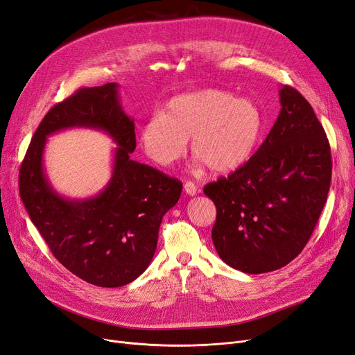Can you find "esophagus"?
<instances>
[{"instance_id":"1","label":"esophagus","mask_w":355,"mask_h":355,"mask_svg":"<svg viewBox=\"0 0 355 355\" xmlns=\"http://www.w3.org/2000/svg\"><path fill=\"white\" fill-rule=\"evenodd\" d=\"M184 191H186L189 196H196L197 194V186L191 181H187L184 184Z\"/></svg>"}]
</instances>
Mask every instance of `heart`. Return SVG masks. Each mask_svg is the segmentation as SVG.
Here are the masks:
<instances>
[{
  "label": "heart",
  "instance_id": "b5f03b06",
  "mask_svg": "<svg viewBox=\"0 0 355 355\" xmlns=\"http://www.w3.org/2000/svg\"><path fill=\"white\" fill-rule=\"evenodd\" d=\"M264 133L259 105L226 89L206 88L174 97L165 114H155L141 129L146 155L168 166L187 150L214 173L235 171L251 159Z\"/></svg>",
  "mask_w": 355,
  "mask_h": 355
}]
</instances>
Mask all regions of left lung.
I'll list each match as a JSON object with an SVG mask.
<instances>
[{"label":"left lung","instance_id":"1","mask_svg":"<svg viewBox=\"0 0 355 355\" xmlns=\"http://www.w3.org/2000/svg\"><path fill=\"white\" fill-rule=\"evenodd\" d=\"M282 110L251 159L205 187L216 206L211 239L229 267L279 270L309 241L331 186V148L312 105L288 85Z\"/></svg>","mask_w":355,"mask_h":355}]
</instances>
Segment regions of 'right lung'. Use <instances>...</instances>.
<instances>
[{
    "label": "right lung",
    "mask_w": 355,
    "mask_h": 355,
    "mask_svg": "<svg viewBox=\"0 0 355 355\" xmlns=\"http://www.w3.org/2000/svg\"><path fill=\"white\" fill-rule=\"evenodd\" d=\"M72 127L101 130L118 148L112 178L96 196L69 199L52 187L42 164L47 136ZM135 123L120 104L119 85L81 88L48 112L20 168L21 202L55 258L84 282L120 287L136 280L157 251L164 214L182 184L133 161Z\"/></svg>",
    "instance_id": "right-lung-1"
}]
</instances>
